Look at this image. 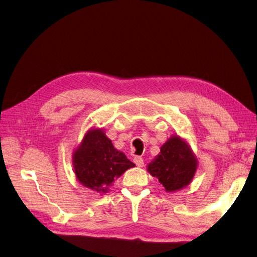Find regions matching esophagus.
Wrapping results in <instances>:
<instances>
[{
  "label": "esophagus",
  "mask_w": 257,
  "mask_h": 257,
  "mask_svg": "<svg viewBox=\"0 0 257 257\" xmlns=\"http://www.w3.org/2000/svg\"><path fill=\"white\" fill-rule=\"evenodd\" d=\"M134 163L138 166V167H143L144 166V159L142 157H135L134 158Z\"/></svg>",
  "instance_id": "1"
}]
</instances>
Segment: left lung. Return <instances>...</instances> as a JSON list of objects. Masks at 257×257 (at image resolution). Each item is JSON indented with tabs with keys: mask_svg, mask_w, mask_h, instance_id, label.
I'll return each instance as SVG.
<instances>
[{
	"mask_svg": "<svg viewBox=\"0 0 257 257\" xmlns=\"http://www.w3.org/2000/svg\"><path fill=\"white\" fill-rule=\"evenodd\" d=\"M197 169V160L184 139L175 135L161 147L148 172L158 178L166 192H176L190 184Z\"/></svg>",
	"mask_w": 257,
	"mask_h": 257,
	"instance_id": "1",
	"label": "left lung"
}]
</instances>
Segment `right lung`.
I'll return each mask as SVG.
<instances>
[{
    "label": "right lung",
    "instance_id": "1",
    "mask_svg": "<svg viewBox=\"0 0 257 257\" xmlns=\"http://www.w3.org/2000/svg\"><path fill=\"white\" fill-rule=\"evenodd\" d=\"M73 165L78 181L98 193H107L114 179L135 166L100 128L90 130L84 135L74 152Z\"/></svg>",
    "mask_w": 257,
    "mask_h": 257
}]
</instances>
